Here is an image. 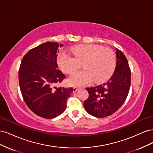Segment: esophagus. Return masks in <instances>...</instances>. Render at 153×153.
I'll return each mask as SVG.
<instances>
[{"label": "esophagus", "instance_id": "obj_1", "mask_svg": "<svg viewBox=\"0 0 153 153\" xmlns=\"http://www.w3.org/2000/svg\"><path fill=\"white\" fill-rule=\"evenodd\" d=\"M73 90V92H76L78 90V88L76 87H74Z\"/></svg>", "mask_w": 153, "mask_h": 153}]
</instances>
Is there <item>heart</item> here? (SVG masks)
I'll use <instances>...</instances> for the list:
<instances>
[{
	"label": "heart",
	"mask_w": 153,
	"mask_h": 153,
	"mask_svg": "<svg viewBox=\"0 0 153 153\" xmlns=\"http://www.w3.org/2000/svg\"><path fill=\"white\" fill-rule=\"evenodd\" d=\"M71 52L73 57L66 52L59 53L57 63L65 73L76 71L82 63L84 70L73 73L68 78V83L71 85H84L92 81L103 82L112 76L115 70L116 59L111 48L85 44L75 46L71 49Z\"/></svg>",
	"instance_id": "b5f03b06"
}]
</instances>
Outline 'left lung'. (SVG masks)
I'll use <instances>...</instances> for the list:
<instances>
[{"label": "left lung", "instance_id": "1", "mask_svg": "<svg viewBox=\"0 0 153 153\" xmlns=\"http://www.w3.org/2000/svg\"><path fill=\"white\" fill-rule=\"evenodd\" d=\"M116 50L117 62L114 73L104 84L86 88L89 97L84 108L96 117H105L113 114L124 103L131 85V70L128 60L121 50Z\"/></svg>", "mask_w": 153, "mask_h": 153}]
</instances>
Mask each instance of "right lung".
Wrapping results in <instances>:
<instances>
[{
    "label": "right lung",
    "mask_w": 153,
    "mask_h": 153,
    "mask_svg": "<svg viewBox=\"0 0 153 153\" xmlns=\"http://www.w3.org/2000/svg\"><path fill=\"white\" fill-rule=\"evenodd\" d=\"M56 42H47L30 50L23 57L18 73L21 93L35 114L53 119L64 112L73 88L56 87L66 76L58 69Z\"/></svg>",
    "instance_id": "add662e5"
}]
</instances>
